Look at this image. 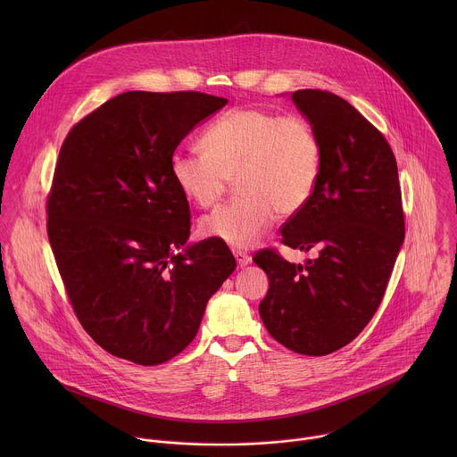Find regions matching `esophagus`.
<instances>
[{
	"instance_id": "1",
	"label": "esophagus",
	"mask_w": 457,
	"mask_h": 457,
	"mask_svg": "<svg viewBox=\"0 0 457 457\" xmlns=\"http://www.w3.org/2000/svg\"><path fill=\"white\" fill-rule=\"evenodd\" d=\"M234 257H236V261H237V265H239V267H245V265H248V263L252 262V257H250L248 253L241 252V250H234Z\"/></svg>"
}]
</instances>
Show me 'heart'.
<instances>
[{
  "label": "heart",
  "instance_id": "obj_1",
  "mask_svg": "<svg viewBox=\"0 0 457 457\" xmlns=\"http://www.w3.org/2000/svg\"><path fill=\"white\" fill-rule=\"evenodd\" d=\"M320 140L299 116L262 107H236L212 121L202 147H179L170 174L183 195L200 207L216 204L237 181L241 195L200 220V234L234 248H248L270 227L276 214L299 212L320 176Z\"/></svg>",
  "mask_w": 457,
  "mask_h": 457
}]
</instances>
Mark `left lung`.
Returning a JSON list of instances; mask_svg holds the SVG:
<instances>
[{"label":"left lung","mask_w":457,"mask_h":457,"mask_svg":"<svg viewBox=\"0 0 457 457\" xmlns=\"http://www.w3.org/2000/svg\"><path fill=\"white\" fill-rule=\"evenodd\" d=\"M292 100L319 135L322 162L313 195L281 225V243L319 257L295 265L259 250L253 262L269 278L259 312L288 350L327 355L362 332L386 295L404 239L401 187L387 138L353 105L322 89Z\"/></svg>","instance_id":"left-lung-1"}]
</instances>
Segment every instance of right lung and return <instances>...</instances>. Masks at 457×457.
Wrapping results in <instances>:
<instances>
[{"mask_svg":"<svg viewBox=\"0 0 457 457\" xmlns=\"http://www.w3.org/2000/svg\"><path fill=\"white\" fill-rule=\"evenodd\" d=\"M225 98L127 91L68 131L47 195V236L68 301L109 353L158 366L195 337L236 269L228 246H185L192 214L170 156Z\"/></svg>","mask_w":457,"mask_h":457,"instance_id":"obj_1","label":"right lung"}]
</instances>
